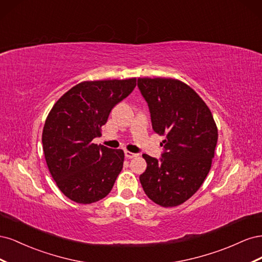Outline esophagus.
Returning a JSON list of instances; mask_svg holds the SVG:
<instances>
[{"label": "esophagus", "mask_w": 262, "mask_h": 262, "mask_svg": "<svg viewBox=\"0 0 262 262\" xmlns=\"http://www.w3.org/2000/svg\"><path fill=\"white\" fill-rule=\"evenodd\" d=\"M124 155H125L126 158H134V157L138 156V154L132 153V152H130V150H124Z\"/></svg>", "instance_id": "esophagus-1"}]
</instances>
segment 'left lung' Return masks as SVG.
<instances>
[{
  "instance_id": "obj_1",
  "label": "left lung",
  "mask_w": 262,
  "mask_h": 262,
  "mask_svg": "<svg viewBox=\"0 0 262 262\" xmlns=\"http://www.w3.org/2000/svg\"><path fill=\"white\" fill-rule=\"evenodd\" d=\"M154 131L165 137L160 161L143 154L140 176L145 194L164 208L180 205L203 184L211 169L217 126L211 110L191 87L171 77H139Z\"/></svg>"
}]
</instances>
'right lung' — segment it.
I'll use <instances>...</instances> for the list:
<instances>
[{"label": "right lung", "mask_w": 262, "mask_h": 262, "mask_svg": "<svg viewBox=\"0 0 262 262\" xmlns=\"http://www.w3.org/2000/svg\"><path fill=\"white\" fill-rule=\"evenodd\" d=\"M137 78L84 81L57 100L47 116L42 146L61 192L76 203L105 198L122 170L124 153L93 143L112 109L134 90Z\"/></svg>", "instance_id": "1"}]
</instances>
